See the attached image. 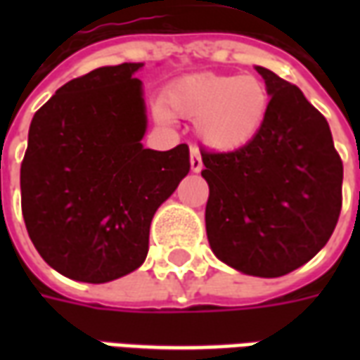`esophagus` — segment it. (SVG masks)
Here are the masks:
<instances>
[{"label": "esophagus", "mask_w": 360, "mask_h": 360, "mask_svg": "<svg viewBox=\"0 0 360 360\" xmlns=\"http://www.w3.org/2000/svg\"><path fill=\"white\" fill-rule=\"evenodd\" d=\"M202 167L204 165H202V158H200V152H198L196 148H193L191 150V169L196 173V172H200Z\"/></svg>", "instance_id": "obj_1"}]
</instances>
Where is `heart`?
Here are the masks:
<instances>
[{"instance_id":"b5f03b06","label":"heart","mask_w":360,"mask_h":360,"mask_svg":"<svg viewBox=\"0 0 360 360\" xmlns=\"http://www.w3.org/2000/svg\"><path fill=\"white\" fill-rule=\"evenodd\" d=\"M173 113L196 119V131L206 146L241 148L258 133L268 111V90L255 77L188 75L165 92ZM160 117L167 119L164 111Z\"/></svg>"}]
</instances>
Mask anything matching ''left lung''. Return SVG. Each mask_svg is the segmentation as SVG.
Listing matches in <instances>:
<instances>
[{
    "mask_svg": "<svg viewBox=\"0 0 360 360\" xmlns=\"http://www.w3.org/2000/svg\"><path fill=\"white\" fill-rule=\"evenodd\" d=\"M257 71L270 96L258 133L231 152H200L210 187L206 235L227 266L279 278L332 237L343 164L328 121L301 90L270 69Z\"/></svg>",
    "mask_w": 360,
    "mask_h": 360,
    "instance_id": "left-lung-1",
    "label": "left lung"
}]
</instances>
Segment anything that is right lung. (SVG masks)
I'll return each instance as SVG.
<instances>
[{
  "label": "right lung",
  "mask_w": 360,
  "mask_h": 360,
  "mask_svg": "<svg viewBox=\"0 0 360 360\" xmlns=\"http://www.w3.org/2000/svg\"><path fill=\"white\" fill-rule=\"evenodd\" d=\"M142 63L73 79L36 111L20 164L30 241L65 278L105 283L148 255L150 224L191 169L188 146H142Z\"/></svg>",
  "instance_id": "add662e5"
}]
</instances>
